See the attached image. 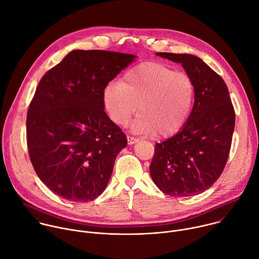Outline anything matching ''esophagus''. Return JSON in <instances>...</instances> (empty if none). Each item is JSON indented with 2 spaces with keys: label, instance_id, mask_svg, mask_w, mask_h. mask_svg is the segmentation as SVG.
I'll use <instances>...</instances> for the list:
<instances>
[{
  "label": "esophagus",
  "instance_id": "esophagus-1",
  "mask_svg": "<svg viewBox=\"0 0 259 259\" xmlns=\"http://www.w3.org/2000/svg\"><path fill=\"white\" fill-rule=\"evenodd\" d=\"M127 140H128V144H134V143H136L138 141L137 138H135L133 136H130V135L127 136Z\"/></svg>",
  "mask_w": 259,
  "mask_h": 259
}]
</instances>
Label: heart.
Segmentation results:
<instances>
[{"label": "heart", "instance_id": "obj_1", "mask_svg": "<svg viewBox=\"0 0 259 259\" xmlns=\"http://www.w3.org/2000/svg\"><path fill=\"white\" fill-rule=\"evenodd\" d=\"M195 97V84L186 72L162 62L130 68L120 84H109L103 99L109 118L125 126L136 113V132L169 137L186 124Z\"/></svg>", "mask_w": 259, "mask_h": 259}]
</instances>
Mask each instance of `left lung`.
Wrapping results in <instances>:
<instances>
[{"instance_id": "obj_1", "label": "left lung", "mask_w": 259, "mask_h": 259, "mask_svg": "<svg viewBox=\"0 0 259 259\" xmlns=\"http://www.w3.org/2000/svg\"><path fill=\"white\" fill-rule=\"evenodd\" d=\"M157 55L182 64L195 84V103L183 128L156 143L150 173L164 194L195 196L208 190L226 167L235 109L224 79L202 59L191 54L158 52Z\"/></svg>"}]
</instances>
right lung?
<instances>
[{"mask_svg":"<svg viewBox=\"0 0 259 259\" xmlns=\"http://www.w3.org/2000/svg\"><path fill=\"white\" fill-rule=\"evenodd\" d=\"M134 57L71 51L36 86L26 116L28 155L36 175L57 196L83 203L106 188L127 137L104 112L103 92Z\"/></svg>","mask_w":259,"mask_h":259,"instance_id":"obj_1","label":"right lung"}]
</instances>
